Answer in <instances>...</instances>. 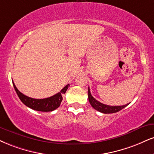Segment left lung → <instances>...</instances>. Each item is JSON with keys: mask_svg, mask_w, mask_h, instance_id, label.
I'll use <instances>...</instances> for the list:
<instances>
[{"mask_svg": "<svg viewBox=\"0 0 154 154\" xmlns=\"http://www.w3.org/2000/svg\"><path fill=\"white\" fill-rule=\"evenodd\" d=\"M88 99L89 102H90V105H92V107L94 109H95L96 110L99 111V112H103V113H114V112H117L118 111L121 110L122 109H123L124 107H126L128 105L126 104L125 105H120V106H110V105H105L103 103H100L99 101H97V100H95V98L92 97L91 93H90V88H88Z\"/></svg>", "mask_w": 154, "mask_h": 154, "instance_id": "8db88e82", "label": "left lung"}]
</instances>
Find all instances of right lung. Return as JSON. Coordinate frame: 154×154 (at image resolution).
I'll list each match as a JSON object with an SVG mask.
<instances>
[{
    "instance_id": "add662e5",
    "label": "right lung",
    "mask_w": 154,
    "mask_h": 154,
    "mask_svg": "<svg viewBox=\"0 0 154 154\" xmlns=\"http://www.w3.org/2000/svg\"><path fill=\"white\" fill-rule=\"evenodd\" d=\"M13 85H14V89L18 97L24 105L33 110L41 111V112H50V111H53L58 108L63 100V95L65 93L66 90L69 87V85H66L60 92L51 97L44 98V99H34V98L29 97L21 93L16 88L14 81H13Z\"/></svg>"
}]
</instances>
